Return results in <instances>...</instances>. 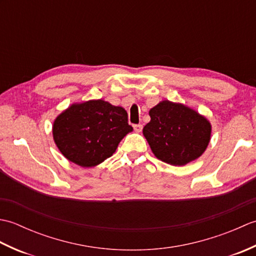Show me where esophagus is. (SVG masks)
Instances as JSON below:
<instances>
[{
  "instance_id": "34e87169",
  "label": "esophagus",
  "mask_w": 256,
  "mask_h": 256,
  "mask_svg": "<svg viewBox=\"0 0 256 256\" xmlns=\"http://www.w3.org/2000/svg\"><path fill=\"white\" fill-rule=\"evenodd\" d=\"M133 128H134V130H135V132H140L142 131V128H143V125L142 124H134L133 125Z\"/></svg>"
}]
</instances>
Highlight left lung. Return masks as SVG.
<instances>
[{"label": "left lung", "instance_id": "left-lung-1", "mask_svg": "<svg viewBox=\"0 0 256 256\" xmlns=\"http://www.w3.org/2000/svg\"><path fill=\"white\" fill-rule=\"evenodd\" d=\"M143 134L157 158L184 166L202 155L209 144L208 120L180 103L162 101L150 110Z\"/></svg>", "mask_w": 256, "mask_h": 256}]
</instances>
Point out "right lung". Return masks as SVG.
Segmentation results:
<instances>
[{
  "label": "right lung",
  "mask_w": 256,
  "mask_h": 256,
  "mask_svg": "<svg viewBox=\"0 0 256 256\" xmlns=\"http://www.w3.org/2000/svg\"><path fill=\"white\" fill-rule=\"evenodd\" d=\"M132 131L126 111L103 100L76 103L59 114L52 125L59 150L81 167H94L108 158Z\"/></svg>",
  "instance_id": "1"
}]
</instances>
